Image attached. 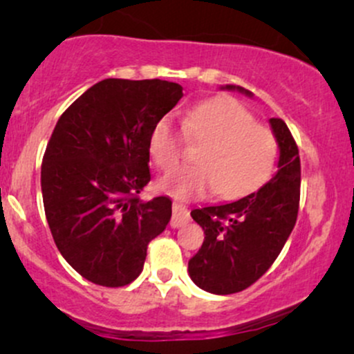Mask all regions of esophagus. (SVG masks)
<instances>
[{
  "label": "esophagus",
  "instance_id": "34e87169",
  "mask_svg": "<svg viewBox=\"0 0 354 354\" xmlns=\"http://www.w3.org/2000/svg\"><path fill=\"white\" fill-rule=\"evenodd\" d=\"M189 221V211L186 208L183 203H173V216H171V221H169V225H171V228H181V226H185L186 223Z\"/></svg>",
  "mask_w": 354,
  "mask_h": 354
}]
</instances>
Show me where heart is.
Wrapping results in <instances>:
<instances>
[{"label": "heart", "instance_id": "1", "mask_svg": "<svg viewBox=\"0 0 354 354\" xmlns=\"http://www.w3.org/2000/svg\"><path fill=\"white\" fill-rule=\"evenodd\" d=\"M183 131L205 143L196 166H181L161 178L158 186L178 200L201 198L214 189L223 200L253 193L274 173L278 143L270 129L256 124L254 116L233 98H213L196 104L183 118ZM183 136L169 116L151 128L148 151L153 163L171 169L181 156Z\"/></svg>", "mask_w": 354, "mask_h": 354}]
</instances>
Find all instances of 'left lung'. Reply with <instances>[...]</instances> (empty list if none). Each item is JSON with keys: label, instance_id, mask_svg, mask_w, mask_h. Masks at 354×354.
Listing matches in <instances>:
<instances>
[{"label": "left lung", "instance_id": "1", "mask_svg": "<svg viewBox=\"0 0 354 354\" xmlns=\"http://www.w3.org/2000/svg\"><path fill=\"white\" fill-rule=\"evenodd\" d=\"M221 89L253 96L234 84ZM270 126L279 148L274 176L236 201L191 211L205 241L188 261V273L208 293L231 295L251 286L270 270L295 228L301 185L298 146L283 120L271 118Z\"/></svg>", "mask_w": 354, "mask_h": 354}]
</instances>
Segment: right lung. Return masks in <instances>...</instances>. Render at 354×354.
<instances>
[{
  "mask_svg": "<svg viewBox=\"0 0 354 354\" xmlns=\"http://www.w3.org/2000/svg\"><path fill=\"white\" fill-rule=\"evenodd\" d=\"M181 96L171 81L108 78L56 123L41 165L44 213L59 253L88 281H135L148 243L171 219L169 198L138 194L151 180V128Z\"/></svg>",
  "mask_w": 354,
  "mask_h": 354,
  "instance_id": "right-lung-1",
  "label": "right lung"
}]
</instances>
